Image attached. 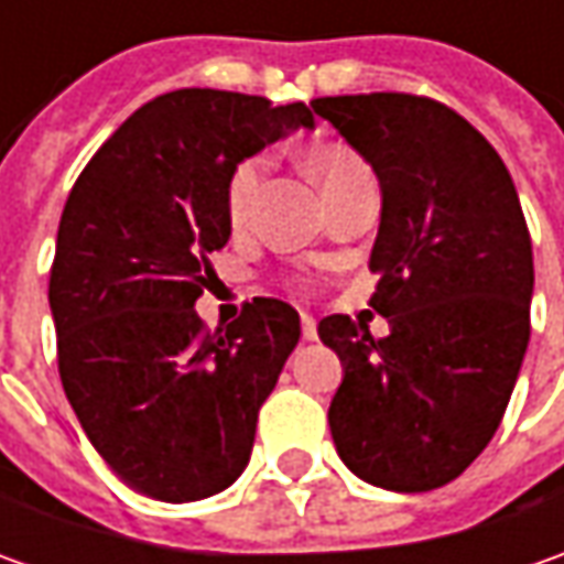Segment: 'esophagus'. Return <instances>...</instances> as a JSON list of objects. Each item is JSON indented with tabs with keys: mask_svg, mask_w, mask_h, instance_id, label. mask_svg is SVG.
<instances>
[{
	"mask_svg": "<svg viewBox=\"0 0 564 564\" xmlns=\"http://www.w3.org/2000/svg\"><path fill=\"white\" fill-rule=\"evenodd\" d=\"M301 336H304V341H314V338H316V319H314V316L301 314Z\"/></svg>",
	"mask_w": 564,
	"mask_h": 564,
	"instance_id": "1",
	"label": "esophagus"
}]
</instances>
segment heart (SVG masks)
Wrapping results in <instances>:
<instances>
[{
	"instance_id": "1",
	"label": "heart",
	"mask_w": 564,
	"mask_h": 564,
	"mask_svg": "<svg viewBox=\"0 0 564 564\" xmlns=\"http://www.w3.org/2000/svg\"><path fill=\"white\" fill-rule=\"evenodd\" d=\"M267 165L270 160L260 153V156H250L245 163L235 169V175L228 178L226 191V206L231 223H245L250 216V206L260 194L263 185V175H267ZM311 172L316 175V182L323 185L326 194H333L336 187H341L348 178H355L360 172H367V165L360 163L355 153H348L345 147H323L311 156Z\"/></svg>"
}]
</instances>
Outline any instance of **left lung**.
I'll return each instance as SVG.
<instances>
[{
	"mask_svg": "<svg viewBox=\"0 0 564 564\" xmlns=\"http://www.w3.org/2000/svg\"><path fill=\"white\" fill-rule=\"evenodd\" d=\"M311 106L377 172L370 307L392 326L373 338L351 316L319 319L345 367L333 443L373 487H445L499 430L531 338L533 250L518 191L492 143L445 102L358 94Z\"/></svg>",
	"mask_w": 564,
	"mask_h": 564,
	"instance_id": "obj_1",
	"label": "left lung"
}]
</instances>
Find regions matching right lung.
I'll use <instances>...</instances> for the list:
<instances>
[{
	"label": "right lung",
	"instance_id": "add662e5",
	"mask_svg": "<svg viewBox=\"0 0 564 564\" xmlns=\"http://www.w3.org/2000/svg\"><path fill=\"white\" fill-rule=\"evenodd\" d=\"M297 128L304 102L228 90L150 99L84 165L50 270L58 377L87 440L163 502L223 492L248 467L257 414L301 338L297 311L253 297L209 333L194 304L226 248L228 178Z\"/></svg>",
	"mask_w": 564,
	"mask_h": 564
}]
</instances>
